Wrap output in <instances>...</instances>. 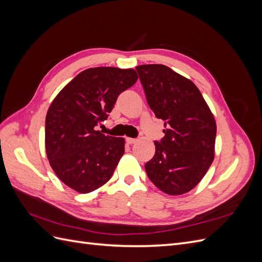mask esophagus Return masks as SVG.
<instances>
[{
	"label": "esophagus",
	"instance_id": "34e87169",
	"mask_svg": "<svg viewBox=\"0 0 262 262\" xmlns=\"http://www.w3.org/2000/svg\"><path fill=\"white\" fill-rule=\"evenodd\" d=\"M125 142L128 144H134L137 142V139H132V138H126L125 139Z\"/></svg>",
	"mask_w": 262,
	"mask_h": 262
}]
</instances>
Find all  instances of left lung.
<instances>
[{
	"label": "left lung",
	"mask_w": 262,
	"mask_h": 262,
	"mask_svg": "<svg viewBox=\"0 0 262 262\" xmlns=\"http://www.w3.org/2000/svg\"><path fill=\"white\" fill-rule=\"evenodd\" d=\"M147 104L165 121V137L145 164L149 180L170 195L193 189L214 160L216 123L199 89L163 64L136 68Z\"/></svg>",
	"instance_id": "left-lung-1"
}]
</instances>
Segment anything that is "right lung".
Here are the masks:
<instances>
[{"label":"right lung","instance_id":"add662e5","mask_svg":"<svg viewBox=\"0 0 262 262\" xmlns=\"http://www.w3.org/2000/svg\"><path fill=\"white\" fill-rule=\"evenodd\" d=\"M138 81L133 69H87L63 87L46 117L47 157L55 175L80 193L98 189L112 178L124 153V139L102 134L119 95Z\"/></svg>","mask_w":262,"mask_h":262}]
</instances>
